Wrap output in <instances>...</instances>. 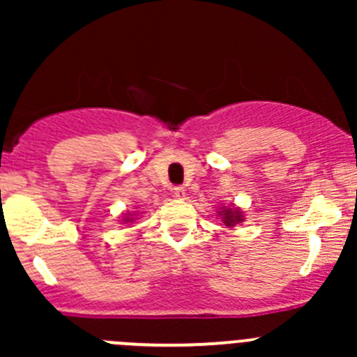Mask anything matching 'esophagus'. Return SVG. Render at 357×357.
<instances>
[{
    "label": "esophagus",
    "mask_w": 357,
    "mask_h": 357,
    "mask_svg": "<svg viewBox=\"0 0 357 357\" xmlns=\"http://www.w3.org/2000/svg\"><path fill=\"white\" fill-rule=\"evenodd\" d=\"M172 193H174L176 199H183V197L186 195V188L185 186H176V188L172 190Z\"/></svg>",
    "instance_id": "esophagus-1"
}]
</instances>
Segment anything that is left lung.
I'll return each mask as SVG.
<instances>
[{"label": "left lung", "mask_w": 357, "mask_h": 357, "mask_svg": "<svg viewBox=\"0 0 357 357\" xmlns=\"http://www.w3.org/2000/svg\"><path fill=\"white\" fill-rule=\"evenodd\" d=\"M221 215L226 226H235L236 222L242 221V212H238L236 208H225L221 211Z\"/></svg>", "instance_id": "8db88e82"}]
</instances>
